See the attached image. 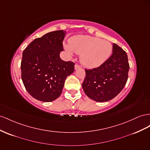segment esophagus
Instances as JSON below:
<instances>
[{"mask_svg":"<svg viewBox=\"0 0 150 150\" xmlns=\"http://www.w3.org/2000/svg\"><path fill=\"white\" fill-rule=\"evenodd\" d=\"M74 67H75V69H79L81 67V66H79V64H76L75 66H74Z\"/></svg>","mask_w":150,"mask_h":150,"instance_id":"obj_1","label":"esophagus"}]
</instances>
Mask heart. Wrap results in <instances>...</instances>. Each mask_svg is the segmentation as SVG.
<instances>
[{
    "label": "heart",
    "instance_id": "b5f03b06",
    "mask_svg": "<svg viewBox=\"0 0 150 150\" xmlns=\"http://www.w3.org/2000/svg\"><path fill=\"white\" fill-rule=\"evenodd\" d=\"M70 54H81L80 60L88 68L102 65L110 56L112 43L107 40L87 35H77L69 40V45H64Z\"/></svg>",
    "mask_w": 150,
    "mask_h": 150
}]
</instances>
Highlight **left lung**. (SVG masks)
Here are the masks:
<instances>
[{
  "label": "left lung",
  "instance_id": "obj_1",
  "mask_svg": "<svg viewBox=\"0 0 150 150\" xmlns=\"http://www.w3.org/2000/svg\"><path fill=\"white\" fill-rule=\"evenodd\" d=\"M112 52L99 67L85 69L83 90L89 98L96 102H107L115 98L127 83L129 64L126 52L115 43H113Z\"/></svg>",
  "mask_w": 150,
  "mask_h": 150
}]
</instances>
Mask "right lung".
I'll use <instances>...</instances> for the list:
<instances>
[{
    "label": "right lung",
    "instance_id": "1",
    "mask_svg": "<svg viewBox=\"0 0 150 150\" xmlns=\"http://www.w3.org/2000/svg\"><path fill=\"white\" fill-rule=\"evenodd\" d=\"M66 31L50 32L35 39L23 52L21 78L26 90L35 99L48 102L60 95L67 77L75 64L60 57Z\"/></svg>",
    "mask_w": 150,
    "mask_h": 150
}]
</instances>
